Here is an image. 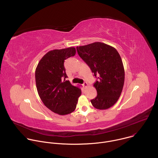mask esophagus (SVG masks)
<instances>
[{
  "instance_id": "34e87169",
  "label": "esophagus",
  "mask_w": 158,
  "mask_h": 158,
  "mask_svg": "<svg viewBox=\"0 0 158 158\" xmlns=\"http://www.w3.org/2000/svg\"><path fill=\"white\" fill-rule=\"evenodd\" d=\"M82 85H83L84 87H87L88 86V84H87V82H84V83L82 84Z\"/></svg>"
}]
</instances>
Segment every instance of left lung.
I'll use <instances>...</instances> for the list:
<instances>
[{
    "instance_id": "1",
    "label": "left lung",
    "mask_w": 158,
    "mask_h": 158,
    "mask_svg": "<svg viewBox=\"0 0 158 158\" xmlns=\"http://www.w3.org/2000/svg\"><path fill=\"white\" fill-rule=\"evenodd\" d=\"M76 49L98 79L93 85L98 95L91 101L92 105L100 110L110 108L119 99L124 83V69L119 54L114 48L99 42Z\"/></svg>"
}]
</instances>
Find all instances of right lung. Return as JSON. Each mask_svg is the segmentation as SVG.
Returning <instances> with one entry per match:
<instances>
[{
  "label": "right lung",
  "mask_w": 158,
  "mask_h": 158,
  "mask_svg": "<svg viewBox=\"0 0 158 158\" xmlns=\"http://www.w3.org/2000/svg\"><path fill=\"white\" fill-rule=\"evenodd\" d=\"M76 52L73 47L50 51L42 57L35 69L36 87L40 99L48 109L62 116L74 111L81 95L78 86L65 81L67 76L64 60L74 56Z\"/></svg>",
  "instance_id": "1"
}]
</instances>
